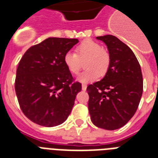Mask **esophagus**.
Instances as JSON below:
<instances>
[{"label": "esophagus", "instance_id": "obj_1", "mask_svg": "<svg viewBox=\"0 0 158 158\" xmlns=\"http://www.w3.org/2000/svg\"><path fill=\"white\" fill-rule=\"evenodd\" d=\"M86 89H87V85L86 84H82V89H83V90H84V91H85V90H86Z\"/></svg>", "mask_w": 158, "mask_h": 158}]
</instances>
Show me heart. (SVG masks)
<instances>
[{"label":"heart","mask_w":158,"mask_h":158,"mask_svg":"<svg viewBox=\"0 0 158 158\" xmlns=\"http://www.w3.org/2000/svg\"><path fill=\"white\" fill-rule=\"evenodd\" d=\"M84 63L85 70L79 77L83 83L93 82L104 76L110 64V56L107 50L102 48V45L96 41L86 39L83 41L75 48V53L68 52L64 56V63L71 74H79L82 67V61Z\"/></svg>","instance_id":"obj_1"}]
</instances>
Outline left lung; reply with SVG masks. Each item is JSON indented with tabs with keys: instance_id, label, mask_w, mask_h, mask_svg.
I'll return each mask as SVG.
<instances>
[{
	"instance_id": "1",
	"label": "left lung",
	"mask_w": 158,
	"mask_h": 158,
	"mask_svg": "<svg viewBox=\"0 0 158 158\" xmlns=\"http://www.w3.org/2000/svg\"><path fill=\"white\" fill-rule=\"evenodd\" d=\"M107 46L110 67L101 81L87 87L89 110L97 127L114 130L135 115L142 97L141 67L135 53L115 36L97 37Z\"/></svg>"
}]
</instances>
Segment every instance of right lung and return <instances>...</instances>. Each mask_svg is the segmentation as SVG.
Listing matches in <instances>:
<instances>
[{
  "instance_id": "obj_1",
  "label": "right lung",
  "mask_w": 158,
  "mask_h": 158,
  "mask_svg": "<svg viewBox=\"0 0 158 158\" xmlns=\"http://www.w3.org/2000/svg\"><path fill=\"white\" fill-rule=\"evenodd\" d=\"M79 40L48 38L23 54L16 70L15 89L23 113L46 127L60 125L70 114L82 84L74 81L64 56Z\"/></svg>"
}]
</instances>
